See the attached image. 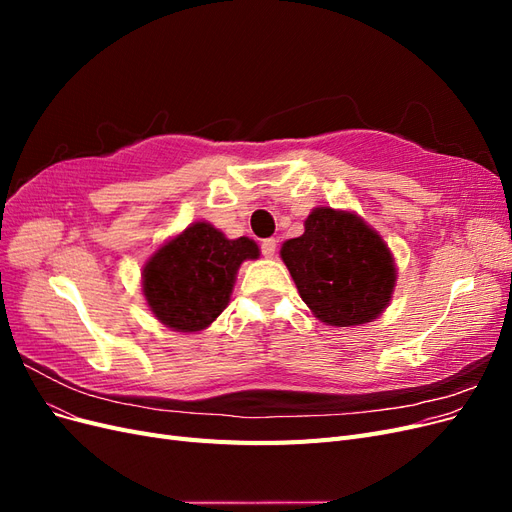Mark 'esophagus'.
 <instances>
[{
    "label": "esophagus",
    "mask_w": 512,
    "mask_h": 512,
    "mask_svg": "<svg viewBox=\"0 0 512 512\" xmlns=\"http://www.w3.org/2000/svg\"><path fill=\"white\" fill-rule=\"evenodd\" d=\"M260 250H262V256H265V258H273L275 252H277V241L275 239H265L260 243Z\"/></svg>",
    "instance_id": "esophagus-1"
}]
</instances>
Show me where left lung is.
Segmentation results:
<instances>
[{
    "instance_id": "obj_1",
    "label": "left lung",
    "mask_w": 512,
    "mask_h": 512,
    "mask_svg": "<svg viewBox=\"0 0 512 512\" xmlns=\"http://www.w3.org/2000/svg\"><path fill=\"white\" fill-rule=\"evenodd\" d=\"M280 254L305 305L329 327H359L389 307L395 258L352 211L316 207L303 235L284 241Z\"/></svg>"
}]
</instances>
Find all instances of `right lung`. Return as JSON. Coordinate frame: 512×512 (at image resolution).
<instances>
[{
    "mask_svg": "<svg viewBox=\"0 0 512 512\" xmlns=\"http://www.w3.org/2000/svg\"><path fill=\"white\" fill-rule=\"evenodd\" d=\"M258 256L252 239H226L209 222H194L145 262V301L168 329L203 331L230 303L241 262Z\"/></svg>",
    "mask_w": 512,
    "mask_h": 512,
    "instance_id": "1",
    "label": "right lung"
}]
</instances>
